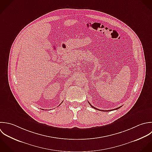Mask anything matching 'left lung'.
<instances>
[{"label":"left lung","instance_id":"1","mask_svg":"<svg viewBox=\"0 0 152 152\" xmlns=\"http://www.w3.org/2000/svg\"><path fill=\"white\" fill-rule=\"evenodd\" d=\"M89 104H90V105H91V107H92V108H94V109H96V110H98V109H97V108H95V107H93V106H92V105H91V104H90V103H89ZM121 107H122V106H121ZM121 107H118V108H115V109H114V110H118V109H119V108H121ZM100 110V111H101V110ZM112 110H111V111H112ZM110 111V110H109V111Z\"/></svg>","mask_w":152,"mask_h":152}]
</instances>
